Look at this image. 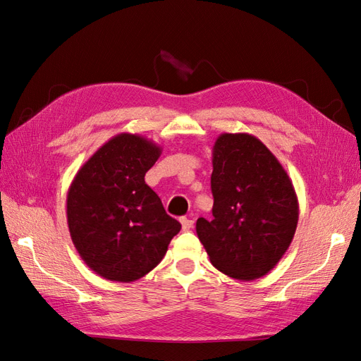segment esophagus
<instances>
[{
    "instance_id": "esophagus-1",
    "label": "esophagus",
    "mask_w": 361,
    "mask_h": 361,
    "mask_svg": "<svg viewBox=\"0 0 361 361\" xmlns=\"http://www.w3.org/2000/svg\"><path fill=\"white\" fill-rule=\"evenodd\" d=\"M180 224H182L183 231H190V228H191L192 224H194V221L190 220V218H187V216H182V218H180Z\"/></svg>"
}]
</instances>
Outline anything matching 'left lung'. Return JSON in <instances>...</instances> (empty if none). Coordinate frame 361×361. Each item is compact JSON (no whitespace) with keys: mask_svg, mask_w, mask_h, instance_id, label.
Listing matches in <instances>:
<instances>
[{"mask_svg":"<svg viewBox=\"0 0 361 361\" xmlns=\"http://www.w3.org/2000/svg\"><path fill=\"white\" fill-rule=\"evenodd\" d=\"M212 215L195 232L211 264L250 281L264 277L289 248L298 224V199L286 170L251 134H221L212 149Z\"/></svg>","mask_w":361,"mask_h":361,"instance_id":"1","label":"left lung"}]
</instances>
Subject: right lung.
<instances>
[{
	"label": "right lung",
	"instance_id": "1",
	"mask_svg": "<svg viewBox=\"0 0 361 361\" xmlns=\"http://www.w3.org/2000/svg\"><path fill=\"white\" fill-rule=\"evenodd\" d=\"M162 149L138 134L108 140L75 174L66 199L72 243L85 265L110 281L130 283L166 256L180 223L145 182Z\"/></svg>",
	"mask_w": 361,
	"mask_h": 361
}]
</instances>
